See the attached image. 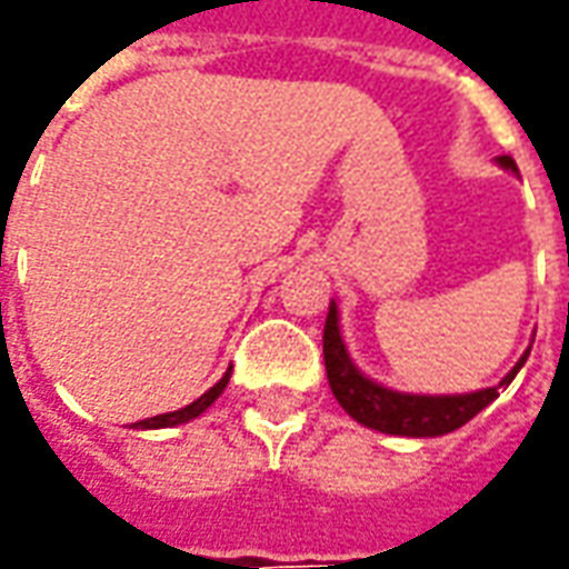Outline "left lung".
<instances>
[{"label":"left lung","instance_id":"left-lung-1","mask_svg":"<svg viewBox=\"0 0 569 569\" xmlns=\"http://www.w3.org/2000/svg\"><path fill=\"white\" fill-rule=\"evenodd\" d=\"M497 164L516 170L510 154L497 158ZM322 358H326V377L332 386V396L339 405L363 427H373L380 433H396V437H443L456 427L469 425L471 418L488 408L500 396V386H510L519 367L526 363L529 351L519 358L513 370L491 389H478L466 396H411V392H392L351 363L339 329V307L336 300L329 303V317L322 329Z\"/></svg>","mask_w":569,"mask_h":569}]
</instances>
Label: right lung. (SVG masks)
I'll list each match as a JSON object with an SVG mask.
<instances>
[{
    "label": "right lung",
    "mask_w": 569,
    "mask_h": 569,
    "mask_svg": "<svg viewBox=\"0 0 569 569\" xmlns=\"http://www.w3.org/2000/svg\"><path fill=\"white\" fill-rule=\"evenodd\" d=\"M230 380V367H228V373L221 377V380L214 382L208 392H202L196 402H189L187 408H180V411H167V415H154V418H144V421H139L136 427H142V430H154V427H177V425H187V421H192V418H199L202 411H206L208 405L214 402L221 392H224V386H228Z\"/></svg>",
    "instance_id": "add662e5"
}]
</instances>
